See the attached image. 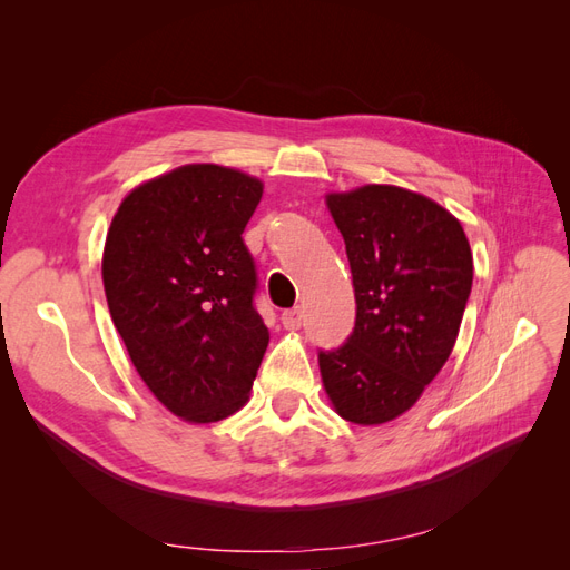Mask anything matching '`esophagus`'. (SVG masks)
I'll return each mask as SVG.
<instances>
[{
    "instance_id": "1",
    "label": "esophagus",
    "mask_w": 570,
    "mask_h": 570,
    "mask_svg": "<svg viewBox=\"0 0 570 570\" xmlns=\"http://www.w3.org/2000/svg\"><path fill=\"white\" fill-rule=\"evenodd\" d=\"M281 321H283V325L287 327V331H297V327L302 325V308L299 306L287 308V312H283Z\"/></svg>"
}]
</instances>
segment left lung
Segmentation results:
<instances>
[{"instance_id": "obj_1", "label": "left lung", "mask_w": 570, "mask_h": 570, "mask_svg": "<svg viewBox=\"0 0 570 570\" xmlns=\"http://www.w3.org/2000/svg\"><path fill=\"white\" fill-rule=\"evenodd\" d=\"M327 209L347 249L356 321L337 350H318L323 387L344 421L387 423L450 358L473 254L450 212L402 187L327 195Z\"/></svg>"}]
</instances>
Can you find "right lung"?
Returning a JSON list of instances; mask_svg holds the SVG:
<instances>
[{"instance_id":"add662e5","label":"right lung","mask_w":570,"mask_h":570,"mask_svg":"<svg viewBox=\"0 0 570 570\" xmlns=\"http://www.w3.org/2000/svg\"><path fill=\"white\" fill-rule=\"evenodd\" d=\"M264 185L193 164L120 202L101 258L109 312L154 396L189 423L245 406L268 347L243 233Z\"/></svg>"}]
</instances>
